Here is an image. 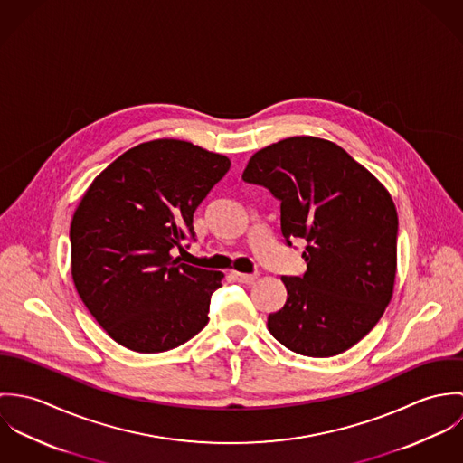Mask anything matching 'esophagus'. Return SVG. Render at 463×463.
I'll return each instance as SVG.
<instances>
[{"label": "esophagus", "instance_id": "1", "mask_svg": "<svg viewBox=\"0 0 463 463\" xmlns=\"http://www.w3.org/2000/svg\"><path fill=\"white\" fill-rule=\"evenodd\" d=\"M232 278H233L235 281H241V283H253V281L257 279V274H244V272L233 270V272H232Z\"/></svg>", "mask_w": 463, "mask_h": 463}]
</instances>
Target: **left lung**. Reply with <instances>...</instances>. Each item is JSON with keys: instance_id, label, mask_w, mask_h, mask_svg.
Instances as JSON below:
<instances>
[{"instance_id": "1", "label": "left lung", "mask_w": 463, "mask_h": 463, "mask_svg": "<svg viewBox=\"0 0 463 463\" xmlns=\"http://www.w3.org/2000/svg\"><path fill=\"white\" fill-rule=\"evenodd\" d=\"M242 180L279 199L281 235L305 239L303 276H281L287 301L270 335L294 353H344L376 326L392 299L397 212L389 191L335 142L301 135L257 151Z\"/></svg>"}]
</instances>
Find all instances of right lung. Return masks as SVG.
Masks as SVG:
<instances>
[{
    "instance_id": "obj_1",
    "label": "right lung",
    "mask_w": 463,
    "mask_h": 463,
    "mask_svg": "<svg viewBox=\"0 0 463 463\" xmlns=\"http://www.w3.org/2000/svg\"><path fill=\"white\" fill-rule=\"evenodd\" d=\"M230 165L193 142L156 138L123 153L83 194L69 230L71 274L118 344L162 353L206 326L224 274L182 264L171 251L194 239V212Z\"/></svg>"
}]
</instances>
